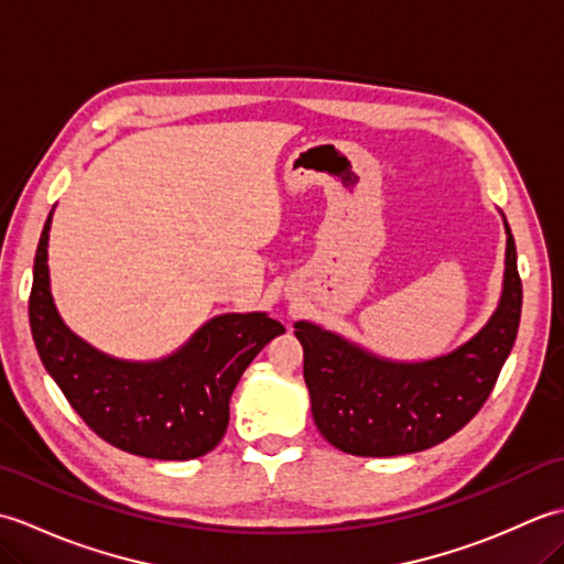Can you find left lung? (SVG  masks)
<instances>
[{
  "instance_id": "1",
  "label": "left lung",
  "mask_w": 564,
  "mask_h": 564,
  "mask_svg": "<svg viewBox=\"0 0 564 564\" xmlns=\"http://www.w3.org/2000/svg\"><path fill=\"white\" fill-rule=\"evenodd\" d=\"M505 230V283L497 310L473 339L448 354L392 361L315 322H295L313 419L334 448L366 458L426 451L480 412L517 341L521 319L517 245L507 220Z\"/></svg>"
}]
</instances>
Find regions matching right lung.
<instances>
[{
  "instance_id": "add662e5",
  "label": "right lung",
  "mask_w": 564,
  "mask_h": 564,
  "mask_svg": "<svg viewBox=\"0 0 564 564\" xmlns=\"http://www.w3.org/2000/svg\"><path fill=\"white\" fill-rule=\"evenodd\" d=\"M43 225L29 297L31 334L47 373L94 434L154 460L200 458L218 446L230 422V398L254 356L285 332L267 313H227L158 361L113 358L72 332L59 317L47 271Z\"/></svg>"
}]
</instances>
